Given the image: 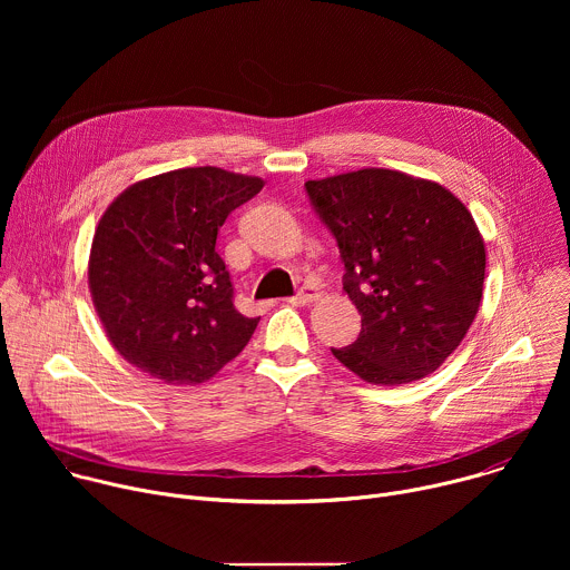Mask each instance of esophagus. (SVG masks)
Wrapping results in <instances>:
<instances>
[{"instance_id": "34e87169", "label": "esophagus", "mask_w": 570, "mask_h": 570, "mask_svg": "<svg viewBox=\"0 0 570 570\" xmlns=\"http://www.w3.org/2000/svg\"><path fill=\"white\" fill-rule=\"evenodd\" d=\"M317 297H320V293H317L315 286H302V291H299L295 297H291L288 302H291V304H297V306H304V304L315 302Z\"/></svg>"}]
</instances>
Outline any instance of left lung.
I'll return each instance as SVG.
<instances>
[{"mask_svg": "<svg viewBox=\"0 0 570 570\" xmlns=\"http://www.w3.org/2000/svg\"><path fill=\"white\" fill-rule=\"evenodd\" d=\"M338 240L343 288L361 334L332 354L358 379L401 385L433 374L462 343L482 299L484 240L446 187L392 169L308 180Z\"/></svg>", "mask_w": 570, "mask_h": 570, "instance_id": "1", "label": "left lung"}]
</instances>
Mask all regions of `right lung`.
Segmentation results:
<instances>
[{
  "mask_svg": "<svg viewBox=\"0 0 570 570\" xmlns=\"http://www.w3.org/2000/svg\"><path fill=\"white\" fill-rule=\"evenodd\" d=\"M262 187L257 176L189 167L139 180L108 205L88 284L108 341L130 365L196 385L248 345L259 317L234 308L216 236Z\"/></svg>",
  "mask_w": 570,
  "mask_h": 570,
  "instance_id": "1",
  "label": "right lung"
}]
</instances>
